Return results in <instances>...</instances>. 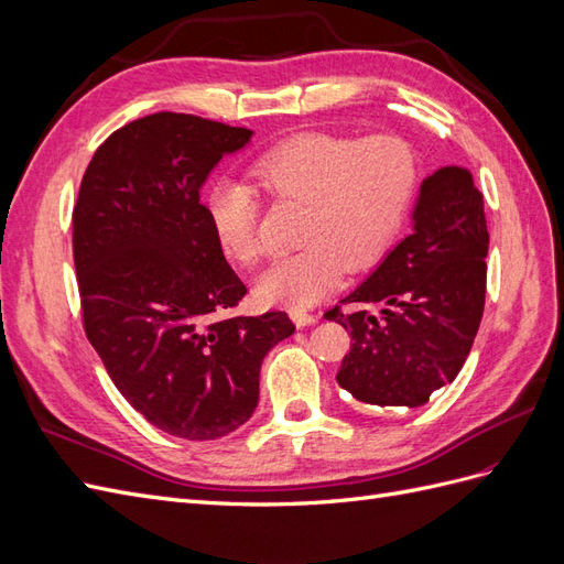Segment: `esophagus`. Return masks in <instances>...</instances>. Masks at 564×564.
Wrapping results in <instances>:
<instances>
[{
  "mask_svg": "<svg viewBox=\"0 0 564 564\" xmlns=\"http://www.w3.org/2000/svg\"><path fill=\"white\" fill-rule=\"evenodd\" d=\"M292 319L299 329H303V327H311V324H315L319 317L311 315V313H303V311H292Z\"/></svg>",
  "mask_w": 564,
  "mask_h": 564,
  "instance_id": "obj_1",
  "label": "esophagus"
}]
</instances>
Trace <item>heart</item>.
<instances>
[{"instance_id":"b5f03b06","label":"heart","mask_w":564,"mask_h":564,"mask_svg":"<svg viewBox=\"0 0 564 564\" xmlns=\"http://www.w3.org/2000/svg\"><path fill=\"white\" fill-rule=\"evenodd\" d=\"M251 178L270 199L299 202V242L256 282L270 305L311 308L332 294L346 268H369L395 240L416 187L414 152L392 133L352 141L334 133H299L253 162ZM220 253L253 265L263 245L256 230L259 197L237 181H218L204 197Z\"/></svg>"}]
</instances>
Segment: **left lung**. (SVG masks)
<instances>
[{
  "label": "left lung",
  "instance_id": "8db88e82",
  "mask_svg": "<svg viewBox=\"0 0 564 564\" xmlns=\"http://www.w3.org/2000/svg\"><path fill=\"white\" fill-rule=\"evenodd\" d=\"M412 235L324 317L350 334L336 381L377 406H421L456 379L485 311L489 232L482 193L464 166L423 178ZM365 304H381L371 316Z\"/></svg>",
  "mask_w": 564,
  "mask_h": 564
}]
</instances>
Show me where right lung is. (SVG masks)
Instances as JSON below:
<instances>
[{"instance_id":"1","label":"right lung","mask_w":564,"mask_h":564,"mask_svg":"<svg viewBox=\"0 0 564 564\" xmlns=\"http://www.w3.org/2000/svg\"><path fill=\"white\" fill-rule=\"evenodd\" d=\"M253 131L155 112L108 135L84 172L73 256L84 332L155 429L216 440L259 404L261 362L294 334L282 311L226 317L247 294L216 247L204 181Z\"/></svg>"}]
</instances>
